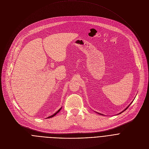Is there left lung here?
I'll list each match as a JSON object with an SVG mask.
<instances>
[{"mask_svg":"<svg viewBox=\"0 0 149 149\" xmlns=\"http://www.w3.org/2000/svg\"><path fill=\"white\" fill-rule=\"evenodd\" d=\"M131 103H132V102H131ZM130 105H128V107H127V108H125V109H124V111H125V110H126V109H127V108H128V107H129V106H130ZM124 111H123V112H124ZM100 115H102V114H101V113H100Z\"/></svg>","mask_w":149,"mask_h":149,"instance_id":"1","label":"left lung"}]
</instances>
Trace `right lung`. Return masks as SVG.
Masks as SVG:
<instances>
[{"label": "right lung", "instance_id": "right-lung-1", "mask_svg": "<svg viewBox=\"0 0 149 149\" xmlns=\"http://www.w3.org/2000/svg\"><path fill=\"white\" fill-rule=\"evenodd\" d=\"M61 108L60 109H58V111H57L56 113H54L53 115H51V116H49V117H47V118H52V117H53L54 116H55V115H56V114H57V113L58 112H60V111L61 110Z\"/></svg>", "mask_w": 149, "mask_h": 149}]
</instances>
